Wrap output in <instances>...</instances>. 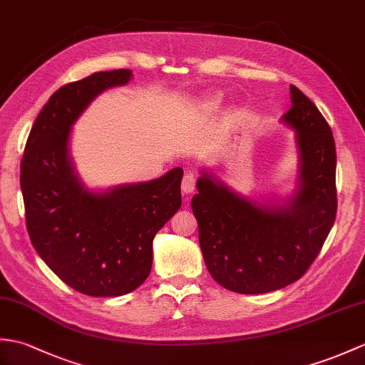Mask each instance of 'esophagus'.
I'll return each instance as SVG.
<instances>
[{"mask_svg":"<svg viewBox=\"0 0 365 365\" xmlns=\"http://www.w3.org/2000/svg\"><path fill=\"white\" fill-rule=\"evenodd\" d=\"M196 190V175L192 173H186L182 180V192L183 194H191Z\"/></svg>","mask_w":365,"mask_h":365,"instance_id":"esophagus-1","label":"esophagus"}]
</instances>
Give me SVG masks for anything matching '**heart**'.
<instances>
[{"instance_id": "heart-1", "label": "heart", "mask_w": 365, "mask_h": 365, "mask_svg": "<svg viewBox=\"0 0 365 365\" xmlns=\"http://www.w3.org/2000/svg\"><path fill=\"white\" fill-rule=\"evenodd\" d=\"M222 103V95L221 93H210V95L203 96L199 103L197 107L202 112H215L216 108H219Z\"/></svg>"}]
</instances>
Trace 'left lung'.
<instances>
[{
	"instance_id": "obj_1",
	"label": "left lung",
	"mask_w": 365,
	"mask_h": 365,
	"mask_svg": "<svg viewBox=\"0 0 365 365\" xmlns=\"http://www.w3.org/2000/svg\"><path fill=\"white\" fill-rule=\"evenodd\" d=\"M282 123L294 132L297 183L287 197L233 190L200 169L192 213L210 275L225 289L264 294L291 284L316 259L336 219V146L319 108L291 86Z\"/></svg>"
}]
</instances>
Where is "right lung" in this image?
Segmentation results:
<instances>
[{
    "label": "right lung",
    "mask_w": 365,
    "mask_h": 365,
    "mask_svg": "<svg viewBox=\"0 0 365 365\" xmlns=\"http://www.w3.org/2000/svg\"><path fill=\"white\" fill-rule=\"evenodd\" d=\"M132 78L130 70L101 71L58 88L34 123L21 160L34 249L63 283L91 297H118L144 283L155 235L182 205V168L107 190L88 188L76 171L74 123L101 93Z\"/></svg>",
    "instance_id": "add662e5"
}]
</instances>
